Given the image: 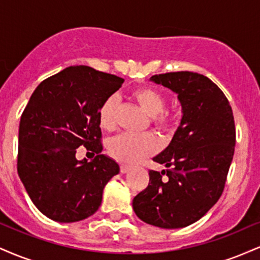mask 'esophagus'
<instances>
[{"mask_svg": "<svg viewBox=\"0 0 260 260\" xmlns=\"http://www.w3.org/2000/svg\"><path fill=\"white\" fill-rule=\"evenodd\" d=\"M121 172H122V174H126V172H128V171H129V166H128V165H121Z\"/></svg>", "mask_w": 260, "mask_h": 260, "instance_id": "esophagus-1", "label": "esophagus"}]
</instances>
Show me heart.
<instances>
[{
    "mask_svg": "<svg viewBox=\"0 0 260 260\" xmlns=\"http://www.w3.org/2000/svg\"><path fill=\"white\" fill-rule=\"evenodd\" d=\"M134 99L151 116L153 123L164 131L174 129L178 122L176 112L164 111L166 99L161 92L151 88H139L133 91ZM118 99L111 95L101 104L99 110V122L104 129L112 131L116 128V112H117ZM109 153L112 157L124 164H137L156 153L160 149V140L153 133L131 134L123 133L115 137L109 143Z\"/></svg>",
    "mask_w": 260,
    "mask_h": 260,
    "instance_id": "heart-1",
    "label": "heart"
}]
</instances>
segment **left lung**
I'll list each match as a JSON object with an SVG mask.
<instances>
[{"instance_id": "1", "label": "left lung", "mask_w": 260, "mask_h": 260, "mask_svg": "<svg viewBox=\"0 0 260 260\" xmlns=\"http://www.w3.org/2000/svg\"><path fill=\"white\" fill-rule=\"evenodd\" d=\"M151 82L178 95L181 123L171 143L154 157L170 170L149 171V184L133 199L136 215L161 229L186 228L222 194L235 153L236 129L225 94L203 74H155Z\"/></svg>"}]
</instances>
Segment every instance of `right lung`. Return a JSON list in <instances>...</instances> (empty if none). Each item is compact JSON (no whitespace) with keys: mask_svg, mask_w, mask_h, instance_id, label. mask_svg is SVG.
Returning a JSON list of instances; mask_svg holds the SVG:
<instances>
[{"mask_svg":"<svg viewBox=\"0 0 260 260\" xmlns=\"http://www.w3.org/2000/svg\"><path fill=\"white\" fill-rule=\"evenodd\" d=\"M124 82L88 66H71L43 80L22 113L18 137V175L45 216L76 222L91 216L106 183L120 172L101 154L99 110ZM85 146L95 157L77 160Z\"/></svg>","mask_w":260,"mask_h":260,"instance_id":"obj_1","label":"right lung"}]
</instances>
